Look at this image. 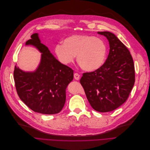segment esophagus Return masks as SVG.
Returning <instances> with one entry per match:
<instances>
[{"label":"esophagus","mask_w":150,"mask_h":150,"mask_svg":"<svg viewBox=\"0 0 150 150\" xmlns=\"http://www.w3.org/2000/svg\"><path fill=\"white\" fill-rule=\"evenodd\" d=\"M74 78L76 80H79L80 79V75L77 73L74 74Z\"/></svg>","instance_id":"esophagus-1"}]
</instances>
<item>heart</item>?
Instances as JSON below:
<instances>
[{
    "label": "heart",
    "instance_id": "b5f03b06",
    "mask_svg": "<svg viewBox=\"0 0 150 150\" xmlns=\"http://www.w3.org/2000/svg\"><path fill=\"white\" fill-rule=\"evenodd\" d=\"M59 60L63 65L72 63L76 56L77 62L86 71H96L104 65L107 57L108 46L105 41L91 35H75L55 47Z\"/></svg>",
    "mask_w": 150,
    "mask_h": 150
}]
</instances>
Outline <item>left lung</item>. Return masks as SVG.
<instances>
[{
    "label": "left lung",
    "mask_w": 150,
    "mask_h": 150,
    "mask_svg": "<svg viewBox=\"0 0 150 150\" xmlns=\"http://www.w3.org/2000/svg\"><path fill=\"white\" fill-rule=\"evenodd\" d=\"M109 42V54L101 68L83 74L80 82L92 108L99 112L117 109L126 102L135 82L130 52L115 35L98 32Z\"/></svg>",
    "instance_id": "1"
}]
</instances>
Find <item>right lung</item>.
Here are the masks:
<instances>
[{
    "label": "right lung",
    "instance_id": "obj_1",
    "mask_svg": "<svg viewBox=\"0 0 150 150\" xmlns=\"http://www.w3.org/2000/svg\"><path fill=\"white\" fill-rule=\"evenodd\" d=\"M25 45L42 53L37 69L25 72L15 67L14 80L19 98L31 110L42 114L60 112L66 101V89L73 79V70L57 60L42 44L38 33L32 35Z\"/></svg>",
    "mask_w": 150,
    "mask_h": 150
}]
</instances>
